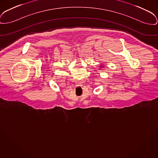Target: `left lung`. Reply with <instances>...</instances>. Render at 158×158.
I'll use <instances>...</instances> for the list:
<instances>
[{
    "label": "left lung",
    "mask_w": 158,
    "mask_h": 158,
    "mask_svg": "<svg viewBox=\"0 0 158 158\" xmlns=\"http://www.w3.org/2000/svg\"><path fill=\"white\" fill-rule=\"evenodd\" d=\"M104 65H100V67H102Z\"/></svg>",
    "instance_id": "obj_1"
}]
</instances>
